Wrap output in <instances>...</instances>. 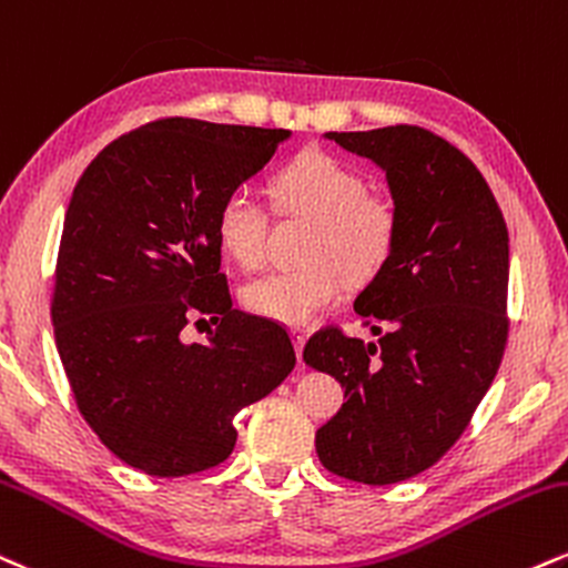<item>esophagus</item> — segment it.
Returning a JSON list of instances; mask_svg holds the SVG:
<instances>
[{"label": "esophagus", "instance_id": "obj_1", "mask_svg": "<svg viewBox=\"0 0 568 568\" xmlns=\"http://www.w3.org/2000/svg\"><path fill=\"white\" fill-rule=\"evenodd\" d=\"M291 336H293V346H296L298 359H302L304 346H306V333H304V331H291Z\"/></svg>", "mask_w": 568, "mask_h": 568}]
</instances>
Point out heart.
Listing matches in <instances>:
<instances>
[{
  "instance_id": "b5f03b06",
  "label": "heart",
  "mask_w": 568,
  "mask_h": 568,
  "mask_svg": "<svg viewBox=\"0 0 568 568\" xmlns=\"http://www.w3.org/2000/svg\"><path fill=\"white\" fill-rule=\"evenodd\" d=\"M280 209L314 222L298 270L266 272L241 288L251 314L283 325H310L344 296L346 283H371L384 272L399 235L392 197L367 193V182L349 163L306 150L272 182ZM266 214L251 190L227 193L216 211V237L241 266L264 258Z\"/></svg>"
}]
</instances>
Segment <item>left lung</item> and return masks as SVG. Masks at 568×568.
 Masks as SVG:
<instances>
[{
    "instance_id": "1",
    "label": "left lung",
    "mask_w": 568,
    "mask_h": 568,
    "mask_svg": "<svg viewBox=\"0 0 568 568\" xmlns=\"http://www.w3.org/2000/svg\"><path fill=\"white\" fill-rule=\"evenodd\" d=\"M325 140L386 174L399 235L354 298L378 341L325 327L304 346L306 365L333 375L346 399L314 447L331 474L384 487L432 468L495 381L508 341V230L479 169L426 129Z\"/></svg>"
}]
</instances>
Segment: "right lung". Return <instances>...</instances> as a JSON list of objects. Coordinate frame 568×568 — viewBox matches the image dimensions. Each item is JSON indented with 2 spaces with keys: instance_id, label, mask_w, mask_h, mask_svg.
Here are the masks:
<instances>
[{
  "instance_id": "add662e5",
  "label": "right lung",
  "mask_w": 568,
  "mask_h": 568,
  "mask_svg": "<svg viewBox=\"0 0 568 568\" xmlns=\"http://www.w3.org/2000/svg\"><path fill=\"white\" fill-rule=\"evenodd\" d=\"M288 129L163 119L113 140L68 203L52 325L92 432L148 476L219 466L232 418L296 365L288 333L232 306L216 211L262 172ZM193 313L217 327L181 336ZM206 323V320H197Z\"/></svg>"
}]
</instances>
